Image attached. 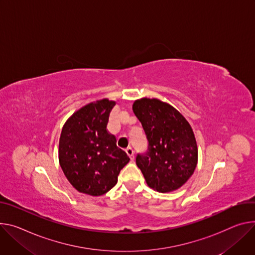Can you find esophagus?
<instances>
[{
    "label": "esophagus",
    "mask_w": 255,
    "mask_h": 255,
    "mask_svg": "<svg viewBox=\"0 0 255 255\" xmlns=\"http://www.w3.org/2000/svg\"><path fill=\"white\" fill-rule=\"evenodd\" d=\"M125 151H126V153L129 155V157H130L131 159H133V157H134V150H133L131 147H127V148L125 149Z\"/></svg>",
    "instance_id": "1"
}]
</instances>
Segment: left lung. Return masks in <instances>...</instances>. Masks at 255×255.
Instances as JSON below:
<instances>
[{
	"mask_svg": "<svg viewBox=\"0 0 255 255\" xmlns=\"http://www.w3.org/2000/svg\"><path fill=\"white\" fill-rule=\"evenodd\" d=\"M132 109L148 142L147 150L136 155L147 185L161 193L180 188L197 165L191 126L175 108L156 99L135 101Z\"/></svg>",
	"mask_w": 255,
	"mask_h": 255,
	"instance_id": "left-lung-1",
	"label": "left lung"
}]
</instances>
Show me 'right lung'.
I'll return each instance as SVG.
<instances>
[{
  "instance_id": "right-lung-1",
  "label": "right lung",
  "mask_w": 255,
  "mask_h": 255,
  "mask_svg": "<svg viewBox=\"0 0 255 255\" xmlns=\"http://www.w3.org/2000/svg\"><path fill=\"white\" fill-rule=\"evenodd\" d=\"M115 102L102 100L74 113L60 136L59 160L72 186L79 192L100 196L111 190L120 171L130 160L107 130Z\"/></svg>"
}]
</instances>
